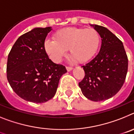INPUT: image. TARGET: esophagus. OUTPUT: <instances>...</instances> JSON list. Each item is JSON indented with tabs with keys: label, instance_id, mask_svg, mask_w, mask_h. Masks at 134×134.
Listing matches in <instances>:
<instances>
[{
	"label": "esophagus",
	"instance_id": "1",
	"mask_svg": "<svg viewBox=\"0 0 134 134\" xmlns=\"http://www.w3.org/2000/svg\"><path fill=\"white\" fill-rule=\"evenodd\" d=\"M66 69H67V71H71L74 68L71 67H66Z\"/></svg>",
	"mask_w": 134,
	"mask_h": 134
}]
</instances>
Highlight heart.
<instances>
[{"instance_id": "heart-1", "label": "heart", "mask_w": 134, "mask_h": 134, "mask_svg": "<svg viewBox=\"0 0 134 134\" xmlns=\"http://www.w3.org/2000/svg\"><path fill=\"white\" fill-rule=\"evenodd\" d=\"M100 42L99 34L94 29L68 27L58 31L54 40H46L44 49L55 63L60 62L69 49L73 60L83 63L96 54Z\"/></svg>"}]
</instances>
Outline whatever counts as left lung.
<instances>
[{"instance_id":"left-lung-1","label":"left lung","mask_w":134,"mask_h":134,"mask_svg":"<svg viewBox=\"0 0 134 134\" xmlns=\"http://www.w3.org/2000/svg\"><path fill=\"white\" fill-rule=\"evenodd\" d=\"M101 38L99 53L82 66L85 77L79 83L81 92L90 100L99 102L113 97L125 80L128 59L123 43L107 28L90 24Z\"/></svg>"}]
</instances>
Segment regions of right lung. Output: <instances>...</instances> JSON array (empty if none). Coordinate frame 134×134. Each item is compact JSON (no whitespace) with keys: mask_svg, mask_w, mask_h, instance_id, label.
<instances>
[{"mask_svg":"<svg viewBox=\"0 0 134 134\" xmlns=\"http://www.w3.org/2000/svg\"><path fill=\"white\" fill-rule=\"evenodd\" d=\"M51 27H35L21 36L7 59V77L13 91L29 102L42 103L54 96L65 67L53 63L44 49Z\"/></svg>","mask_w":134,"mask_h":134,"instance_id":"right-lung-1","label":"right lung"}]
</instances>
